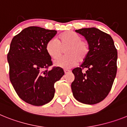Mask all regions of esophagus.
Listing matches in <instances>:
<instances>
[{"label":"esophagus","instance_id":"obj_1","mask_svg":"<svg viewBox=\"0 0 127 127\" xmlns=\"http://www.w3.org/2000/svg\"><path fill=\"white\" fill-rule=\"evenodd\" d=\"M69 72H70V71H69V70H64V73L65 74H67L69 73Z\"/></svg>","mask_w":127,"mask_h":127}]
</instances>
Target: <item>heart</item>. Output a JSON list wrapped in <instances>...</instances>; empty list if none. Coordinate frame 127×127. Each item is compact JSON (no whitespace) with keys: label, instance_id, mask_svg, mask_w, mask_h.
I'll list each match as a JSON object with an SVG mask.
<instances>
[{"label":"heart","instance_id":"heart-1","mask_svg":"<svg viewBox=\"0 0 127 127\" xmlns=\"http://www.w3.org/2000/svg\"><path fill=\"white\" fill-rule=\"evenodd\" d=\"M46 50L53 59L58 58L65 50L66 56L58 59L54 62L57 67L72 68L77 65L78 62L85 61L90 53V45L87 41L82 40L77 33L72 31H67L58 36V40L51 39L46 46Z\"/></svg>","mask_w":127,"mask_h":127}]
</instances>
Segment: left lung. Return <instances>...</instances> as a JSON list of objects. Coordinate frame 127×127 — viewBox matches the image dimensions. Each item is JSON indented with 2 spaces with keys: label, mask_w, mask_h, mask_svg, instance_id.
Instances as JSON below:
<instances>
[{
  "label": "left lung",
  "mask_w": 127,
  "mask_h": 127,
  "mask_svg": "<svg viewBox=\"0 0 127 127\" xmlns=\"http://www.w3.org/2000/svg\"><path fill=\"white\" fill-rule=\"evenodd\" d=\"M90 45V53L79 67L72 70L71 89L77 101L95 104L107 97L117 72L118 53L111 35L96 28L76 30ZM86 68L87 70L83 73Z\"/></svg>",
  "instance_id": "obj_1"
}]
</instances>
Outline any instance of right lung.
I'll return each instance as SVG.
<instances>
[{"label": "right lung", "instance_id": "obj_1", "mask_svg": "<svg viewBox=\"0 0 127 127\" xmlns=\"http://www.w3.org/2000/svg\"><path fill=\"white\" fill-rule=\"evenodd\" d=\"M54 30L29 27L13 37L7 54L9 79L21 99L40 106L53 99L54 84L64 75L61 67H53L46 46L57 33Z\"/></svg>", "mask_w": 127, "mask_h": 127}]
</instances>
